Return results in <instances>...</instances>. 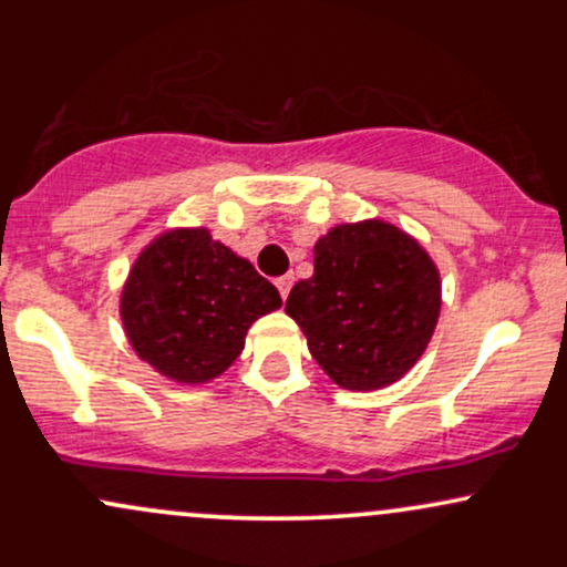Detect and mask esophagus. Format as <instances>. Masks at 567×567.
I'll return each instance as SVG.
<instances>
[{
    "mask_svg": "<svg viewBox=\"0 0 567 567\" xmlns=\"http://www.w3.org/2000/svg\"><path fill=\"white\" fill-rule=\"evenodd\" d=\"M290 288H292V275H285V277H279V279H277V290H279V296L288 298Z\"/></svg>",
    "mask_w": 567,
    "mask_h": 567,
    "instance_id": "esophagus-1",
    "label": "esophagus"
}]
</instances>
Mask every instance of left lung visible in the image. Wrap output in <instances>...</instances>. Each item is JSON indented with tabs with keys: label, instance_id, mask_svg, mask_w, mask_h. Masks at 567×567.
<instances>
[{
	"label": "left lung",
	"instance_id": "obj_1",
	"mask_svg": "<svg viewBox=\"0 0 567 567\" xmlns=\"http://www.w3.org/2000/svg\"><path fill=\"white\" fill-rule=\"evenodd\" d=\"M440 306L432 256L400 226L370 218L317 239L315 275L292 285L285 311L338 386L375 392L419 362Z\"/></svg>",
	"mask_w": 567,
	"mask_h": 567
}]
</instances>
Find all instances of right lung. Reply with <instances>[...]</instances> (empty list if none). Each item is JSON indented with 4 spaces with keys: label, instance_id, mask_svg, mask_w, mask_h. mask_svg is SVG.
<instances>
[{
    "label": "right lung",
    "instance_id": "add662e5",
    "mask_svg": "<svg viewBox=\"0 0 567 567\" xmlns=\"http://www.w3.org/2000/svg\"><path fill=\"white\" fill-rule=\"evenodd\" d=\"M282 306L269 279L202 229H167L135 258L120 298L130 347L175 383L218 379L258 317Z\"/></svg>",
    "mask_w": 567,
    "mask_h": 567
}]
</instances>
